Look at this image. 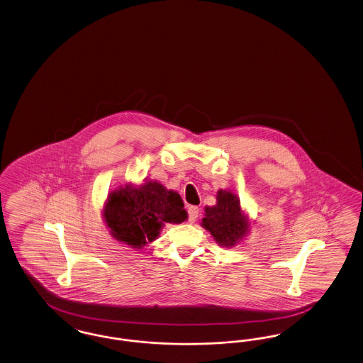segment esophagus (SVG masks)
<instances>
[{
  "mask_svg": "<svg viewBox=\"0 0 363 363\" xmlns=\"http://www.w3.org/2000/svg\"><path fill=\"white\" fill-rule=\"evenodd\" d=\"M199 215H200V209L199 208L189 207V209H188V220H189V223H194L199 219Z\"/></svg>",
  "mask_w": 363,
  "mask_h": 363,
  "instance_id": "esophagus-1",
  "label": "esophagus"
}]
</instances>
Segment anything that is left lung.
<instances>
[{
	"instance_id": "left-lung-1",
	"label": "left lung",
	"mask_w": 363,
	"mask_h": 363,
	"mask_svg": "<svg viewBox=\"0 0 363 363\" xmlns=\"http://www.w3.org/2000/svg\"><path fill=\"white\" fill-rule=\"evenodd\" d=\"M218 204L206 208L203 225L212 234L215 241L222 246H234L247 231V220L241 213L237 196L219 190Z\"/></svg>"
}]
</instances>
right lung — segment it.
<instances>
[{"label": "right lung", "mask_w": 363, "mask_h": 363, "mask_svg": "<svg viewBox=\"0 0 363 363\" xmlns=\"http://www.w3.org/2000/svg\"><path fill=\"white\" fill-rule=\"evenodd\" d=\"M186 218L181 196L157 182L114 190L104 208L111 235L138 249L154 241L164 223H182Z\"/></svg>", "instance_id": "add662e5"}]
</instances>
